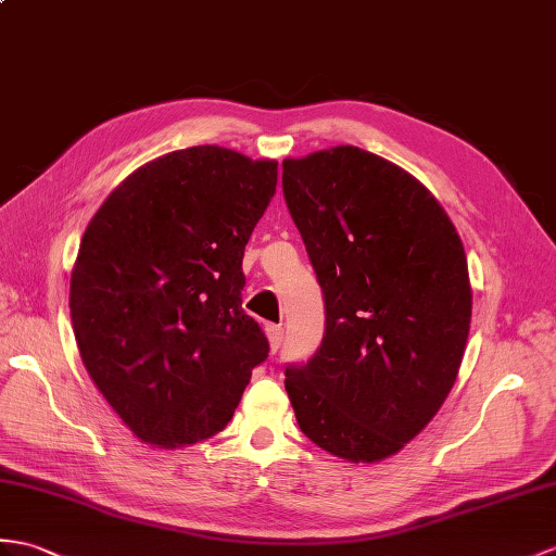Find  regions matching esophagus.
I'll list each match as a JSON object with an SVG mask.
<instances>
[{
  "label": "esophagus",
  "instance_id": "esophagus-1",
  "mask_svg": "<svg viewBox=\"0 0 556 556\" xmlns=\"http://www.w3.org/2000/svg\"><path fill=\"white\" fill-rule=\"evenodd\" d=\"M265 333H267V339H269V348H273V353H277L281 341H283V329L277 327V325H267Z\"/></svg>",
  "mask_w": 556,
  "mask_h": 556
}]
</instances>
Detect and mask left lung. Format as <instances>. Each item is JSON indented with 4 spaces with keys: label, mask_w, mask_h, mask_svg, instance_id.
Instances as JSON below:
<instances>
[{
    "label": "left lung",
    "mask_w": 556,
    "mask_h": 556,
    "mask_svg": "<svg viewBox=\"0 0 556 556\" xmlns=\"http://www.w3.org/2000/svg\"><path fill=\"white\" fill-rule=\"evenodd\" d=\"M281 167L327 305L319 351L283 381L295 421L333 457L381 462L426 429L457 381L467 253L433 193L377 153L331 147Z\"/></svg>",
    "instance_id": "left-lung-1"
}]
</instances>
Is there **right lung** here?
<instances>
[{
    "label": "right lung",
    "mask_w": 556,
    "mask_h": 556,
    "mask_svg": "<svg viewBox=\"0 0 556 556\" xmlns=\"http://www.w3.org/2000/svg\"><path fill=\"white\" fill-rule=\"evenodd\" d=\"M277 165L215 144L170 151L89 219L71 275L77 351L141 443L175 450L223 431L267 357L241 307V261Z\"/></svg>",
    "instance_id": "obj_1"
}]
</instances>
